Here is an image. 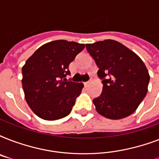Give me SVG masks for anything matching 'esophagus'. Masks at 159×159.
Listing matches in <instances>:
<instances>
[{
	"label": "esophagus",
	"mask_w": 159,
	"mask_h": 159,
	"mask_svg": "<svg viewBox=\"0 0 159 159\" xmlns=\"http://www.w3.org/2000/svg\"><path fill=\"white\" fill-rule=\"evenodd\" d=\"M90 82H91V79H89V80H88V81H87V82H84V85H85V86H87V85L89 84Z\"/></svg>",
	"instance_id": "1"
}]
</instances>
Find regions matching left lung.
Here are the masks:
<instances>
[{
    "label": "left lung",
    "mask_w": 159,
    "mask_h": 159,
    "mask_svg": "<svg viewBox=\"0 0 159 159\" xmlns=\"http://www.w3.org/2000/svg\"><path fill=\"white\" fill-rule=\"evenodd\" d=\"M86 48L99 68L102 92L93 99L100 115L111 120L130 116L148 92L149 74L138 55L112 39L87 43Z\"/></svg>",
    "instance_id": "left-lung-1"
}]
</instances>
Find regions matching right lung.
I'll return each instance as SVG.
<instances>
[{
	"label": "right lung",
	"instance_id": "add662e5",
	"mask_svg": "<svg viewBox=\"0 0 159 159\" xmlns=\"http://www.w3.org/2000/svg\"><path fill=\"white\" fill-rule=\"evenodd\" d=\"M85 44L55 40L39 48L22 67V86L29 106L36 116L55 120L68 116L82 83L68 81V66Z\"/></svg>",
	"mask_w": 159,
	"mask_h": 159
}]
</instances>
